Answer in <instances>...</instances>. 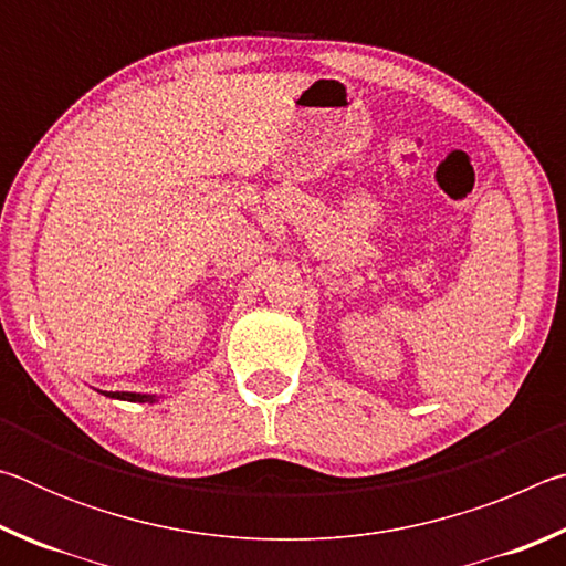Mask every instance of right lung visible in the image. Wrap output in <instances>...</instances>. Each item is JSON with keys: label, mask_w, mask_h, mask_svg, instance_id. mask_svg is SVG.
Wrapping results in <instances>:
<instances>
[{"label": "right lung", "mask_w": 566, "mask_h": 566, "mask_svg": "<svg viewBox=\"0 0 566 566\" xmlns=\"http://www.w3.org/2000/svg\"><path fill=\"white\" fill-rule=\"evenodd\" d=\"M107 397L124 401H157L151 395H134V391H107Z\"/></svg>", "instance_id": "1"}]
</instances>
